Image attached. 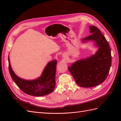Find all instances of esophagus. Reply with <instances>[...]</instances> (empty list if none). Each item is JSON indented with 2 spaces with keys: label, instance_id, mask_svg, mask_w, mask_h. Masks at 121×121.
I'll list each match as a JSON object with an SVG mask.
<instances>
[{
  "label": "esophagus",
  "instance_id": "34e87169",
  "mask_svg": "<svg viewBox=\"0 0 121 121\" xmlns=\"http://www.w3.org/2000/svg\"><path fill=\"white\" fill-rule=\"evenodd\" d=\"M67 57V55L66 54H65V53H64V54H63V57L65 58Z\"/></svg>",
  "mask_w": 121,
  "mask_h": 121
}]
</instances>
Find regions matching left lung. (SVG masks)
Here are the masks:
<instances>
[{
  "instance_id": "1",
  "label": "left lung",
  "mask_w": 121,
  "mask_h": 121,
  "mask_svg": "<svg viewBox=\"0 0 121 121\" xmlns=\"http://www.w3.org/2000/svg\"><path fill=\"white\" fill-rule=\"evenodd\" d=\"M90 35L81 39L85 43L92 41L98 48L89 57L76 61L68 69L78 85L82 87H92L104 81L112 64L111 50L108 43L96 27L90 26Z\"/></svg>"
}]
</instances>
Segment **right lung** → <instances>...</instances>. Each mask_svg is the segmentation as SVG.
<instances>
[{
  "instance_id": "1",
  "label": "right lung",
  "mask_w": 121,
  "mask_h": 121,
  "mask_svg": "<svg viewBox=\"0 0 121 121\" xmlns=\"http://www.w3.org/2000/svg\"><path fill=\"white\" fill-rule=\"evenodd\" d=\"M57 60L48 63L38 78L26 80L17 76L13 70L9 56V71L13 81L24 92L30 95L42 96L49 94L56 87V73Z\"/></svg>"
}]
</instances>
